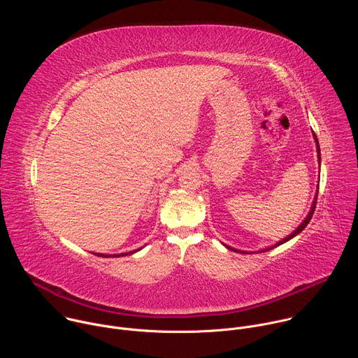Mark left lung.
Listing matches in <instances>:
<instances>
[{"label":"left lung","mask_w":358,"mask_h":358,"mask_svg":"<svg viewBox=\"0 0 358 358\" xmlns=\"http://www.w3.org/2000/svg\"><path fill=\"white\" fill-rule=\"evenodd\" d=\"M315 140H316V144H317V151H319V163H320V147H319V141H317V137H316V134H315ZM316 203H317V195L315 196V201H313V206H312V210H310L309 215L304 218V221H303V222H301V224L299 225V228H297V229H296V231H294L293 234H290L289 236H286L285 239L279 241V242H278L276 245H273V246H272L271 249H273V248H276V246H279V245H282V243L287 242L289 239H292L293 236H296V235H297V234H300V232H301V231H303V229H304L306 227H308V224L310 222V220H312V217H313V214H315V208H316ZM225 246H227V245H225ZM227 248H228V249H231V250H236V249H234V248H231V246H227ZM265 250H269V249H264V252H265ZM236 252H238V250H236ZM243 253H245V252H243Z\"/></svg>","instance_id":"8db88e82"}]
</instances>
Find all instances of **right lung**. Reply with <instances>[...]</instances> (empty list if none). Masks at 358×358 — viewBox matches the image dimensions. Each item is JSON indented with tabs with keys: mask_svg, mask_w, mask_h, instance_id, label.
Returning a JSON list of instances; mask_svg holds the SVG:
<instances>
[{
	"mask_svg": "<svg viewBox=\"0 0 358 358\" xmlns=\"http://www.w3.org/2000/svg\"><path fill=\"white\" fill-rule=\"evenodd\" d=\"M134 252H137V250L129 252V253H126V255H131V253H134ZM120 255H122V257H123V255H124V253H120ZM120 255H113V257L116 258V257H120ZM97 257H103V258H109V257H108V255H103V253H99V255H97Z\"/></svg>",
	"mask_w": 358,
	"mask_h": 358,
	"instance_id": "obj_1",
	"label": "right lung"
}]
</instances>
